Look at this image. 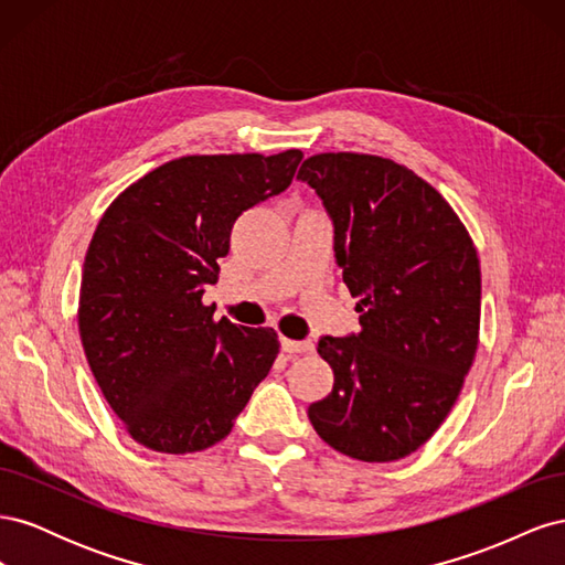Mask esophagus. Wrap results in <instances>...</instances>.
<instances>
[{
  "label": "esophagus",
  "instance_id": "obj_1",
  "mask_svg": "<svg viewBox=\"0 0 565 565\" xmlns=\"http://www.w3.org/2000/svg\"><path fill=\"white\" fill-rule=\"evenodd\" d=\"M282 351L289 355H299V353H311L313 351V341H295V339H280Z\"/></svg>",
  "mask_w": 565,
  "mask_h": 565
}]
</instances>
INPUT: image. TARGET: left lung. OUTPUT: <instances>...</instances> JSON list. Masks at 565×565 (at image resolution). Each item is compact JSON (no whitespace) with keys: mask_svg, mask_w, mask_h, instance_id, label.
Returning a JSON list of instances; mask_svg holds the SVG:
<instances>
[{"mask_svg":"<svg viewBox=\"0 0 565 565\" xmlns=\"http://www.w3.org/2000/svg\"><path fill=\"white\" fill-rule=\"evenodd\" d=\"M297 179L332 216L337 264L361 313L358 334L318 341L334 386L309 419L341 455L403 459L446 422L476 358L473 241L431 183L388 158L318 152Z\"/></svg>","mask_w":565,"mask_h":565,"instance_id":"1","label":"left lung"}]
</instances>
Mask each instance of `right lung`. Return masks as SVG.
Returning <instances> with one entry per match:
<instances>
[{
  "label": "right lung",
  "mask_w": 565,
  "mask_h": 565,
  "mask_svg": "<svg viewBox=\"0 0 565 565\" xmlns=\"http://www.w3.org/2000/svg\"><path fill=\"white\" fill-rule=\"evenodd\" d=\"M303 152L185 156L152 169L100 216L84 256L77 324L94 380L143 448L185 455L233 429L280 341L214 320L235 218L292 183Z\"/></svg>",
  "instance_id": "1"
}]
</instances>
